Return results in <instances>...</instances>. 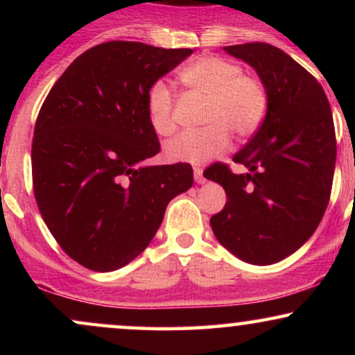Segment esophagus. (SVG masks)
Here are the masks:
<instances>
[{
	"instance_id": "1",
	"label": "esophagus",
	"mask_w": 355,
	"mask_h": 355,
	"mask_svg": "<svg viewBox=\"0 0 355 355\" xmlns=\"http://www.w3.org/2000/svg\"><path fill=\"white\" fill-rule=\"evenodd\" d=\"M193 177H195V182L200 183V185H202V183H205V177H203V170L198 168V166H197V168H193Z\"/></svg>"
}]
</instances>
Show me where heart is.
Wrapping results in <instances>:
<instances>
[{"label": "heart", "mask_w": 355, "mask_h": 355, "mask_svg": "<svg viewBox=\"0 0 355 355\" xmlns=\"http://www.w3.org/2000/svg\"><path fill=\"white\" fill-rule=\"evenodd\" d=\"M178 78L195 95L207 98L202 130L178 133L165 144V157L172 162L202 165L229 148L230 133L252 137L267 115L268 98L263 85L243 75L242 67L222 56L205 55L193 60ZM175 96L165 81H155L146 93V112L155 133L170 135L175 130Z\"/></svg>", "instance_id": "heart-1"}]
</instances>
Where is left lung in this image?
<instances>
[{
    "label": "left lung",
    "instance_id": "obj_1",
    "mask_svg": "<svg viewBox=\"0 0 355 355\" xmlns=\"http://www.w3.org/2000/svg\"><path fill=\"white\" fill-rule=\"evenodd\" d=\"M257 71L267 92L263 123L235 153L247 173L214 164L203 177L227 193L210 218L215 237L240 260L270 266L311 239L331 198L336 132L320 83L280 48L245 43L223 48Z\"/></svg>",
    "mask_w": 355,
    "mask_h": 355
}]
</instances>
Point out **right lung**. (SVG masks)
Masks as SVG:
<instances>
[{
    "mask_svg": "<svg viewBox=\"0 0 355 355\" xmlns=\"http://www.w3.org/2000/svg\"><path fill=\"white\" fill-rule=\"evenodd\" d=\"M191 53L96 44L64 70L40 110L31 146L36 203L60 247L89 270L132 262L168 202L193 185L189 164L141 165L160 152L146 93Z\"/></svg>",
    "mask_w": 355,
    "mask_h": 355,
    "instance_id": "1",
    "label": "right lung"
}]
</instances>
